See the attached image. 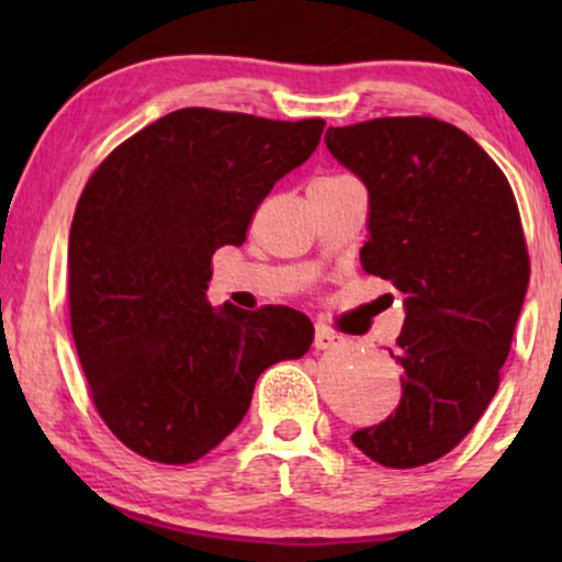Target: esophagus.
Here are the masks:
<instances>
[{"mask_svg": "<svg viewBox=\"0 0 562 562\" xmlns=\"http://www.w3.org/2000/svg\"><path fill=\"white\" fill-rule=\"evenodd\" d=\"M342 337L333 333V329L325 327V325H317V329H314V348L317 350H329L335 348V345H340Z\"/></svg>", "mask_w": 562, "mask_h": 562, "instance_id": "34e87169", "label": "esophagus"}]
</instances>
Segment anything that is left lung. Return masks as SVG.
Here are the masks:
<instances>
[{
    "mask_svg": "<svg viewBox=\"0 0 562 562\" xmlns=\"http://www.w3.org/2000/svg\"><path fill=\"white\" fill-rule=\"evenodd\" d=\"M325 143L368 189L360 266L406 314L402 402L350 440L386 468L432 463L481 419L509 356L529 283L517 202L488 153L435 117L329 127Z\"/></svg>",
    "mask_w": 562,
    "mask_h": 562,
    "instance_id": "8db88e82",
    "label": "left lung"
}]
</instances>
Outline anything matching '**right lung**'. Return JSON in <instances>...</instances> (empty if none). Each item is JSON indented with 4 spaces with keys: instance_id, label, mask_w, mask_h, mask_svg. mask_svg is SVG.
<instances>
[{
    "instance_id": "1",
    "label": "right lung",
    "mask_w": 562,
    "mask_h": 562,
    "mask_svg": "<svg viewBox=\"0 0 562 562\" xmlns=\"http://www.w3.org/2000/svg\"><path fill=\"white\" fill-rule=\"evenodd\" d=\"M322 130L189 106L89 179L68 235L74 342L97 412L137 456L194 463L240 425L268 366L310 350L306 314L214 310L206 289L214 250L245 243L252 212Z\"/></svg>"
}]
</instances>
